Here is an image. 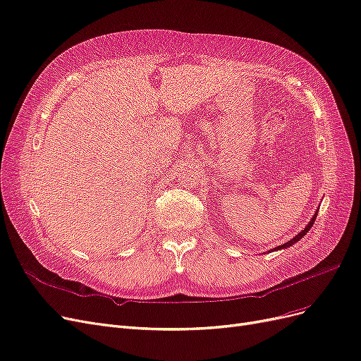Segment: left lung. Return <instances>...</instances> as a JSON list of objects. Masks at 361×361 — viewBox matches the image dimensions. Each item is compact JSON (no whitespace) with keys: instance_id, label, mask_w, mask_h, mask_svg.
<instances>
[{"instance_id":"1","label":"left lung","mask_w":361,"mask_h":361,"mask_svg":"<svg viewBox=\"0 0 361 361\" xmlns=\"http://www.w3.org/2000/svg\"><path fill=\"white\" fill-rule=\"evenodd\" d=\"M317 214H318V213H315V216H313V217H312V220H310V222L307 224V226H306V228H305L303 231H301V232H300V234H297V235H295V237H294L293 240H289V241H286L285 244H282V246H279V247H276V249H286V247H289V246H293V244H295L297 241H300L301 238H303V237H305V235L307 234V232H309V229H310V228L313 226V224H315V219H317Z\"/></svg>"}]
</instances>
